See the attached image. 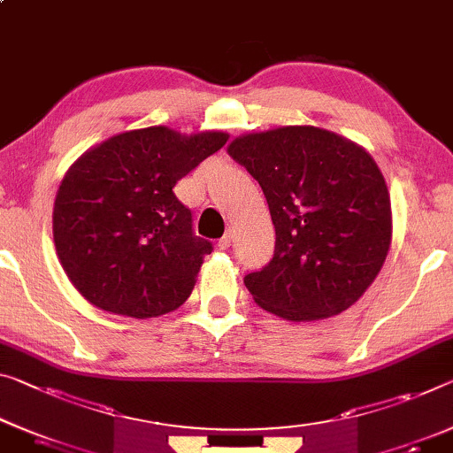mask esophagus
Here are the masks:
<instances>
[{
	"label": "esophagus",
	"instance_id": "obj_1",
	"mask_svg": "<svg viewBox=\"0 0 453 453\" xmlns=\"http://www.w3.org/2000/svg\"><path fill=\"white\" fill-rule=\"evenodd\" d=\"M229 246H232V234L227 232V234L224 235V238H221V240L218 242V248H219V250H227Z\"/></svg>",
	"mask_w": 453,
	"mask_h": 453
}]
</instances>
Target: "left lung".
Masks as SVG:
<instances>
[{
  "mask_svg": "<svg viewBox=\"0 0 453 453\" xmlns=\"http://www.w3.org/2000/svg\"><path fill=\"white\" fill-rule=\"evenodd\" d=\"M227 152L258 180L276 232L273 260L244 279L254 301L296 323L352 307L393 240L390 195L374 158L315 126L242 134Z\"/></svg>",
  "mask_w": 453,
  "mask_h": 453,
  "instance_id": "left-lung-1",
  "label": "left lung"
}]
</instances>
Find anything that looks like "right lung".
Returning <instances> with one entry per match:
<instances>
[{
	"label": "right lung",
	"mask_w": 453,
	"mask_h": 453,
	"mask_svg": "<svg viewBox=\"0 0 453 453\" xmlns=\"http://www.w3.org/2000/svg\"><path fill=\"white\" fill-rule=\"evenodd\" d=\"M227 138L150 126L73 162L54 199L52 235L63 270L91 305L148 319L188 299L213 246L193 234L191 209L173 187Z\"/></svg>",
	"instance_id": "add662e5"
}]
</instances>
